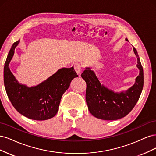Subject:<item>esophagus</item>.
Segmentation results:
<instances>
[{
    "mask_svg": "<svg viewBox=\"0 0 156 156\" xmlns=\"http://www.w3.org/2000/svg\"><path fill=\"white\" fill-rule=\"evenodd\" d=\"M74 69L75 70V72H76L78 74H79L81 70V65L79 63H75L74 64Z\"/></svg>",
    "mask_w": 156,
    "mask_h": 156,
    "instance_id": "34e87169",
    "label": "esophagus"
}]
</instances>
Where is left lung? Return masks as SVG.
<instances>
[{
    "label": "left lung",
    "instance_id": "left-lung-1",
    "mask_svg": "<svg viewBox=\"0 0 156 156\" xmlns=\"http://www.w3.org/2000/svg\"><path fill=\"white\" fill-rule=\"evenodd\" d=\"M133 51L137 57L140 73L134 85L125 92L116 93L102 85L90 68L82 73L81 77L87 83L86 101L88 110L98 119L105 120L122 119L129 114L138 101L143 88L144 75L137 51L135 48Z\"/></svg>",
    "mask_w": 156,
    "mask_h": 156
}]
</instances>
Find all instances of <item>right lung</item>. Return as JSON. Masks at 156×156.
I'll list each match as a JSON object with an SVG mask.
<instances>
[{
  "mask_svg": "<svg viewBox=\"0 0 156 156\" xmlns=\"http://www.w3.org/2000/svg\"><path fill=\"white\" fill-rule=\"evenodd\" d=\"M20 40L13 43L4 68V83L12 105L22 115L35 120H45L56 115L62 94L72 80L78 77L73 67L62 68L39 85L30 88L19 83L9 68V63Z\"/></svg>",
  "mask_w": 156,
  "mask_h": 156,
  "instance_id": "1",
  "label": "right lung"
}]
</instances>
